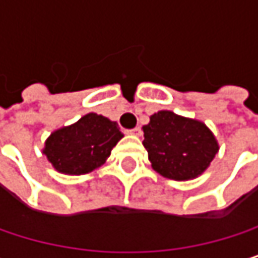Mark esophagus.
Masks as SVG:
<instances>
[{
  "label": "esophagus",
  "instance_id": "1",
  "mask_svg": "<svg viewBox=\"0 0 258 258\" xmlns=\"http://www.w3.org/2000/svg\"><path fill=\"white\" fill-rule=\"evenodd\" d=\"M127 134H131V136L139 137V136H142V130H140V127H136V128L128 130V131H127Z\"/></svg>",
  "mask_w": 258,
  "mask_h": 258
}]
</instances>
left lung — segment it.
<instances>
[{
  "instance_id": "left-lung-1",
  "label": "left lung",
  "mask_w": 258,
  "mask_h": 258,
  "mask_svg": "<svg viewBox=\"0 0 258 258\" xmlns=\"http://www.w3.org/2000/svg\"><path fill=\"white\" fill-rule=\"evenodd\" d=\"M142 130L152 169L169 179L189 180L200 176L220 149L217 137L205 122L172 110L151 115L149 124Z\"/></svg>"
}]
</instances>
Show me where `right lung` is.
I'll list each match as a JSON object with an SVG mask.
<instances>
[{
	"mask_svg": "<svg viewBox=\"0 0 258 258\" xmlns=\"http://www.w3.org/2000/svg\"><path fill=\"white\" fill-rule=\"evenodd\" d=\"M122 137L115 121L91 112L78 122L50 133L43 154L62 175H86L104 164Z\"/></svg>",
	"mask_w": 258,
	"mask_h": 258,
	"instance_id": "1",
	"label": "right lung"
}]
</instances>
